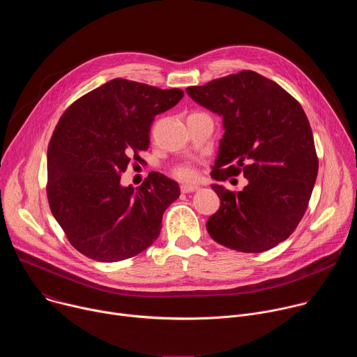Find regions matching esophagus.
Masks as SVG:
<instances>
[{
    "mask_svg": "<svg viewBox=\"0 0 357 357\" xmlns=\"http://www.w3.org/2000/svg\"><path fill=\"white\" fill-rule=\"evenodd\" d=\"M195 190H197V186H196V185L183 183V185L181 186V192H182V193H189V192H195Z\"/></svg>",
    "mask_w": 357,
    "mask_h": 357,
    "instance_id": "1",
    "label": "esophagus"
}]
</instances>
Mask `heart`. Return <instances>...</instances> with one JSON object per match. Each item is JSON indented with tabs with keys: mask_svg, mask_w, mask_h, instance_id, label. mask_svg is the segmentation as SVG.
Returning <instances> with one entry per match:
<instances>
[{
	"mask_svg": "<svg viewBox=\"0 0 357 357\" xmlns=\"http://www.w3.org/2000/svg\"><path fill=\"white\" fill-rule=\"evenodd\" d=\"M176 176L181 178V179H193L195 178V172L189 167H181L176 171Z\"/></svg>",
	"mask_w": 357,
	"mask_h": 357,
	"instance_id": "heart-1",
	"label": "heart"
}]
</instances>
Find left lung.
Returning a JSON list of instances; mask_svg holds the SVG:
<instances>
[{"label":"left lung","instance_id":"left-lung-1","mask_svg":"<svg viewBox=\"0 0 357 357\" xmlns=\"http://www.w3.org/2000/svg\"><path fill=\"white\" fill-rule=\"evenodd\" d=\"M186 93L223 120L212 178L243 174L247 179L240 192L212 185L220 208L206 223L211 237L243 252L275 247L301 222L318 175L307 114L280 84L252 70L190 86Z\"/></svg>","mask_w":357,"mask_h":357}]
</instances>
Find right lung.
<instances>
[{
    "label": "right lung",
    "mask_w": 357,
    "mask_h": 357,
    "mask_svg": "<svg viewBox=\"0 0 357 357\" xmlns=\"http://www.w3.org/2000/svg\"><path fill=\"white\" fill-rule=\"evenodd\" d=\"M182 97L181 89L113 79L76 100L61 117L47 146L46 193L50 212L86 257L121 261L158 238L179 185L151 172L134 189L120 183V174L148 149L155 116Z\"/></svg>",
    "instance_id": "obj_1"
}]
</instances>
